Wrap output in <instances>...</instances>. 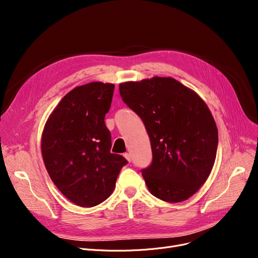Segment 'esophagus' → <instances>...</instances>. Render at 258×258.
<instances>
[{
    "mask_svg": "<svg viewBox=\"0 0 258 258\" xmlns=\"http://www.w3.org/2000/svg\"><path fill=\"white\" fill-rule=\"evenodd\" d=\"M123 156H124V158L128 161V162H131V155L128 154V153H125V154H123Z\"/></svg>",
    "mask_w": 258,
    "mask_h": 258,
    "instance_id": "1",
    "label": "esophagus"
}]
</instances>
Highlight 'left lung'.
I'll list each match as a JSON object with an SVG mask.
<instances>
[{
	"label": "left lung",
	"instance_id": "obj_1",
	"mask_svg": "<svg viewBox=\"0 0 258 258\" xmlns=\"http://www.w3.org/2000/svg\"><path fill=\"white\" fill-rule=\"evenodd\" d=\"M119 92L151 139L153 162L142 169L148 190L168 203L192 197L209 177L219 142L205 101L171 77L126 81Z\"/></svg>",
	"mask_w": 258,
	"mask_h": 258
}]
</instances>
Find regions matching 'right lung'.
<instances>
[{
    "label": "right lung",
    "instance_id": "obj_1",
    "mask_svg": "<svg viewBox=\"0 0 258 258\" xmlns=\"http://www.w3.org/2000/svg\"><path fill=\"white\" fill-rule=\"evenodd\" d=\"M115 86L93 81L70 91L50 114L42 134L45 167L58 190L80 207L110 197L127 161L111 153L104 117Z\"/></svg>",
    "mask_w": 258,
    "mask_h": 258
}]
</instances>
